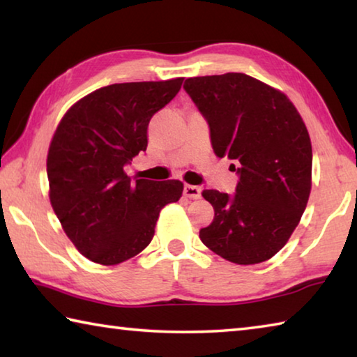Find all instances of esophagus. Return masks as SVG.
Instances as JSON below:
<instances>
[{
  "mask_svg": "<svg viewBox=\"0 0 357 357\" xmlns=\"http://www.w3.org/2000/svg\"><path fill=\"white\" fill-rule=\"evenodd\" d=\"M184 195H185L187 198H192V200H198V198L202 197V187L185 184V185H184Z\"/></svg>",
  "mask_w": 357,
  "mask_h": 357,
  "instance_id": "1",
  "label": "esophagus"
}]
</instances>
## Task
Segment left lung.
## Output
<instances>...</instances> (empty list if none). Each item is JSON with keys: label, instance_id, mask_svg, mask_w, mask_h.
<instances>
[{"label": "left lung", "instance_id": "1", "mask_svg": "<svg viewBox=\"0 0 357 357\" xmlns=\"http://www.w3.org/2000/svg\"><path fill=\"white\" fill-rule=\"evenodd\" d=\"M184 89L208 121L215 155L238 164L233 195L203 192L215 214L202 243L231 263H263L287 244L309 202L304 121L285 94L238 72L187 78Z\"/></svg>", "mask_w": 357, "mask_h": 357}]
</instances>
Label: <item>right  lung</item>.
<instances>
[{"label": "right lung", "instance_id": "1", "mask_svg": "<svg viewBox=\"0 0 357 357\" xmlns=\"http://www.w3.org/2000/svg\"><path fill=\"white\" fill-rule=\"evenodd\" d=\"M183 84H108L69 108L47 157L50 202L82 255L112 266L135 257L154 236L160 209L183 195L181 181L132 179L124 172L148 146V126Z\"/></svg>", "mask_w": 357, "mask_h": 357}]
</instances>
